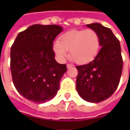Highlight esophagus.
<instances>
[{"label": "esophagus", "instance_id": "1", "mask_svg": "<svg viewBox=\"0 0 130 130\" xmlns=\"http://www.w3.org/2000/svg\"><path fill=\"white\" fill-rule=\"evenodd\" d=\"M72 67H73L72 64H70V63H67V67L68 69H69V68Z\"/></svg>", "mask_w": 130, "mask_h": 130}]
</instances>
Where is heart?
Listing matches in <instances>:
<instances>
[{
	"instance_id": "b5f03b06",
	"label": "heart",
	"mask_w": 130,
	"mask_h": 130,
	"mask_svg": "<svg viewBox=\"0 0 130 130\" xmlns=\"http://www.w3.org/2000/svg\"><path fill=\"white\" fill-rule=\"evenodd\" d=\"M101 46L99 35L92 29H73L61 35L53 44L56 56L63 62L68 56V51L74 61L86 63L98 55Z\"/></svg>"
}]
</instances>
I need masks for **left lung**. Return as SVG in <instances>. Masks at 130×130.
<instances>
[{"label":"left lung","instance_id":"left-lung-1","mask_svg":"<svg viewBox=\"0 0 130 130\" xmlns=\"http://www.w3.org/2000/svg\"><path fill=\"white\" fill-rule=\"evenodd\" d=\"M86 26L98 34L101 47L93 61L76 67V88L83 100L99 103L110 97L119 85L123 67L121 46L109 28L100 23Z\"/></svg>","mask_w":130,"mask_h":130}]
</instances>
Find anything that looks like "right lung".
Here are the masks:
<instances>
[{
	"instance_id": "right-lung-1",
	"label": "right lung",
	"mask_w": 130,
	"mask_h": 130,
	"mask_svg": "<svg viewBox=\"0 0 130 130\" xmlns=\"http://www.w3.org/2000/svg\"><path fill=\"white\" fill-rule=\"evenodd\" d=\"M63 31L58 25L33 24L18 34L11 48V72L17 91L38 103L56 96L67 66L56 61L53 43Z\"/></svg>"
}]
</instances>
